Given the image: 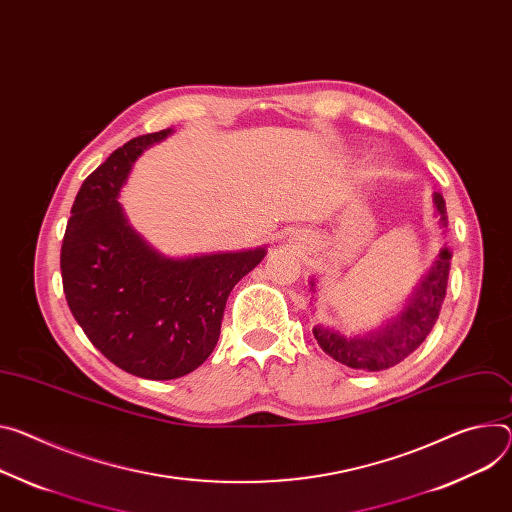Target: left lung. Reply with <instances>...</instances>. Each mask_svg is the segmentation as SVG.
I'll return each mask as SVG.
<instances>
[{
	"mask_svg": "<svg viewBox=\"0 0 512 512\" xmlns=\"http://www.w3.org/2000/svg\"><path fill=\"white\" fill-rule=\"evenodd\" d=\"M433 200L437 212L441 214V224L447 226L443 196L435 194ZM449 259L451 253L443 249L421 286L414 292L410 304L400 316H396V320L386 324L384 331L371 333L367 337H343L329 329L316 327L312 333L320 349L329 353L335 361L353 369L380 371L400 363L427 339L435 320L439 318V310L447 292Z\"/></svg>",
	"mask_w": 512,
	"mask_h": 512,
	"instance_id": "8db88e82",
	"label": "left lung"
}]
</instances>
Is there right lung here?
<instances>
[{"mask_svg":"<svg viewBox=\"0 0 512 512\" xmlns=\"http://www.w3.org/2000/svg\"><path fill=\"white\" fill-rule=\"evenodd\" d=\"M171 128L136 136L91 173L73 202L61 247L67 304L114 365L173 380L214 351L230 290L265 249L167 259L128 226L118 192L134 159Z\"/></svg>","mask_w":512,"mask_h":512,"instance_id":"right-lung-1","label":"right lung"}]
</instances>
